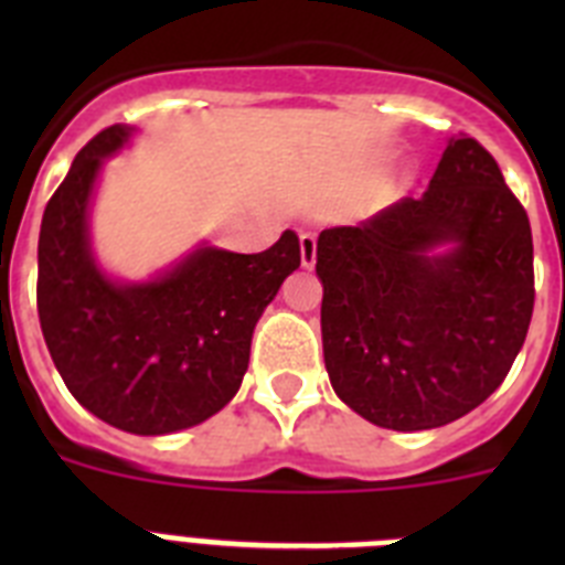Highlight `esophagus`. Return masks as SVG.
<instances>
[{
  "mask_svg": "<svg viewBox=\"0 0 565 565\" xmlns=\"http://www.w3.org/2000/svg\"><path fill=\"white\" fill-rule=\"evenodd\" d=\"M299 257H302V266L313 268L317 263V237L313 234H299Z\"/></svg>",
  "mask_w": 565,
  "mask_h": 565,
  "instance_id": "esophagus-1",
  "label": "esophagus"
}]
</instances>
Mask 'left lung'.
<instances>
[{"label":"left lung","mask_w":565,"mask_h":565,"mask_svg":"<svg viewBox=\"0 0 565 565\" xmlns=\"http://www.w3.org/2000/svg\"><path fill=\"white\" fill-rule=\"evenodd\" d=\"M317 274L333 391L387 430H433L487 402L535 308L526 209L467 135L418 201L319 234Z\"/></svg>","instance_id":"1"}]
</instances>
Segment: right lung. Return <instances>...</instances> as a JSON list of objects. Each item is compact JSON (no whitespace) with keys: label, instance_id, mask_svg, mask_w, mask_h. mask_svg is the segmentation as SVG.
I'll use <instances>...</instances> for the list:
<instances>
[{"label":"right lung","instance_id":"add662e5","mask_svg":"<svg viewBox=\"0 0 565 565\" xmlns=\"http://www.w3.org/2000/svg\"><path fill=\"white\" fill-rule=\"evenodd\" d=\"M129 132L121 124L102 129L47 201L36 306L50 356L78 404L118 430L167 436L232 402L254 326L302 257L299 237L286 232L259 254L203 246L152 282H113L89 252L87 206L104 158Z\"/></svg>","mask_w":565,"mask_h":565}]
</instances>
